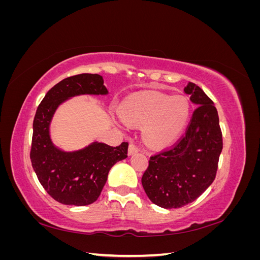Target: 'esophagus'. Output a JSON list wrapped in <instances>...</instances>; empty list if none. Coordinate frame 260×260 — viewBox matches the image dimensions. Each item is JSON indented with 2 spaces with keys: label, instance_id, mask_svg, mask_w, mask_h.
<instances>
[{
  "label": "esophagus",
  "instance_id": "34e87169",
  "mask_svg": "<svg viewBox=\"0 0 260 260\" xmlns=\"http://www.w3.org/2000/svg\"><path fill=\"white\" fill-rule=\"evenodd\" d=\"M138 151H139V148H138V146H137V145L132 144V143L129 145V148H128V153H129V155L135 154V153H137Z\"/></svg>",
  "mask_w": 260,
  "mask_h": 260
}]
</instances>
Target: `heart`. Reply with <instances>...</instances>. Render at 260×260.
I'll list each match as a JSON object with an SVG mask.
<instances>
[{
	"label": "heart",
	"mask_w": 260,
	"mask_h": 260,
	"mask_svg": "<svg viewBox=\"0 0 260 260\" xmlns=\"http://www.w3.org/2000/svg\"><path fill=\"white\" fill-rule=\"evenodd\" d=\"M123 122L143 125L144 142L154 147L166 146L180 136L190 117V104L182 95L146 92L136 94L120 107Z\"/></svg>",
	"instance_id": "1"
}]
</instances>
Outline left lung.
Instances as JSON below:
<instances>
[{
	"label": "left lung",
	"instance_id": "1",
	"mask_svg": "<svg viewBox=\"0 0 260 260\" xmlns=\"http://www.w3.org/2000/svg\"><path fill=\"white\" fill-rule=\"evenodd\" d=\"M184 93L196 109L185 135L170 148L151 156L142 177L148 199L162 208H180L194 202L214 182L222 133L218 112L200 86L188 82Z\"/></svg>",
	"mask_w": 260,
	"mask_h": 260
}]
</instances>
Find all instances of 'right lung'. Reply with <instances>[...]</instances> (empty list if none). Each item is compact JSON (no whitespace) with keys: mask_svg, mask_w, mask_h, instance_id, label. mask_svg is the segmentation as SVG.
Segmentation results:
<instances>
[{"mask_svg":"<svg viewBox=\"0 0 260 260\" xmlns=\"http://www.w3.org/2000/svg\"><path fill=\"white\" fill-rule=\"evenodd\" d=\"M106 95L103 77L81 74L61 80L45 94L34 120L30 159L44 190L64 205L85 206L95 202L114 165L128 157V143L109 146L95 141L73 152L55 146L50 125L56 109L78 95Z\"/></svg>","mask_w":260,"mask_h":260,"instance_id":"right-lung-1","label":"right lung"}]
</instances>
